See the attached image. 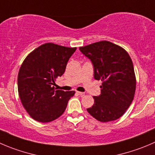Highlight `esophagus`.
I'll list each match as a JSON object with an SVG mask.
<instances>
[{"label": "esophagus", "instance_id": "1", "mask_svg": "<svg viewBox=\"0 0 155 155\" xmlns=\"http://www.w3.org/2000/svg\"><path fill=\"white\" fill-rule=\"evenodd\" d=\"M76 94H79V95H80V96H82V95H84V94H85V93L81 92V91H76Z\"/></svg>", "mask_w": 155, "mask_h": 155}]
</instances>
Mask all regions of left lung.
Masks as SVG:
<instances>
[{
	"mask_svg": "<svg viewBox=\"0 0 155 155\" xmlns=\"http://www.w3.org/2000/svg\"><path fill=\"white\" fill-rule=\"evenodd\" d=\"M79 51L91 61L94 79L102 82L101 94L93 97L94 104L87 111L101 122L119 119L131 104L136 91V76L130 55L107 41L80 47Z\"/></svg>",
	"mask_w": 155,
	"mask_h": 155,
	"instance_id": "left-lung-1",
	"label": "left lung"
}]
</instances>
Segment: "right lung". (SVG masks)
<instances>
[{
    "label": "right lung",
    "instance_id": "1",
    "mask_svg": "<svg viewBox=\"0 0 155 155\" xmlns=\"http://www.w3.org/2000/svg\"><path fill=\"white\" fill-rule=\"evenodd\" d=\"M76 48L46 43L29 54L18 73V92L25 110L35 120L48 123L61 117L74 91L55 90V79L65 72Z\"/></svg>",
    "mask_w": 155,
    "mask_h": 155
}]
</instances>
